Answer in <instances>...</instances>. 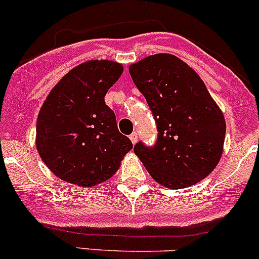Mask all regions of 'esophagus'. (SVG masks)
<instances>
[{
	"instance_id": "34e87169",
	"label": "esophagus",
	"mask_w": 259,
	"mask_h": 259,
	"mask_svg": "<svg viewBox=\"0 0 259 259\" xmlns=\"http://www.w3.org/2000/svg\"><path fill=\"white\" fill-rule=\"evenodd\" d=\"M130 140H131V142L133 143V145H136V143H137V141H138V133L133 132L132 135L130 136Z\"/></svg>"
}]
</instances>
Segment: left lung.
<instances>
[{
  "instance_id": "obj_1",
  "label": "left lung",
  "mask_w": 259,
  "mask_h": 259,
  "mask_svg": "<svg viewBox=\"0 0 259 259\" xmlns=\"http://www.w3.org/2000/svg\"><path fill=\"white\" fill-rule=\"evenodd\" d=\"M136 87L156 119L158 138L135 153L156 182L186 188L204 180L223 153L226 121L193 68L169 53L148 56L130 66Z\"/></svg>"
}]
</instances>
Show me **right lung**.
<instances>
[{
  "label": "right lung",
  "instance_id": "obj_1",
  "mask_svg": "<svg viewBox=\"0 0 259 259\" xmlns=\"http://www.w3.org/2000/svg\"><path fill=\"white\" fill-rule=\"evenodd\" d=\"M123 72L108 60H91L72 68L51 90L36 124V147L53 175L93 187L110 180L132 149L117 128L105 96Z\"/></svg>",
  "mask_w": 259,
  "mask_h": 259
}]
</instances>
